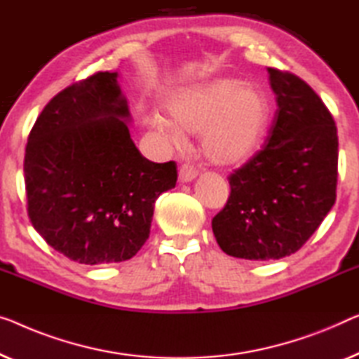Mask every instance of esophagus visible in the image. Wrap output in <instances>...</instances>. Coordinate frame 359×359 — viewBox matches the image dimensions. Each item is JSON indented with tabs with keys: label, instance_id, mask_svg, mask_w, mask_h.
<instances>
[{
	"label": "esophagus",
	"instance_id": "obj_1",
	"mask_svg": "<svg viewBox=\"0 0 359 359\" xmlns=\"http://www.w3.org/2000/svg\"><path fill=\"white\" fill-rule=\"evenodd\" d=\"M198 175V170L195 168H191L189 164H184L179 169V182L182 184H189V182H194Z\"/></svg>",
	"mask_w": 359,
	"mask_h": 359
}]
</instances>
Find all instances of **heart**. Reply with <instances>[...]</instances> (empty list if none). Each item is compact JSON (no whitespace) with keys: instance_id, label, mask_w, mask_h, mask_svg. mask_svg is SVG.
Wrapping results in <instances>:
<instances>
[{"instance_id":"b5f03b06","label":"heart","mask_w":359,"mask_h":359,"mask_svg":"<svg viewBox=\"0 0 359 359\" xmlns=\"http://www.w3.org/2000/svg\"><path fill=\"white\" fill-rule=\"evenodd\" d=\"M167 117L151 112L147 126L174 145L185 132H201V151L216 165L250 161L263 145L271 103L263 90L232 77H214L174 88L163 100Z\"/></svg>"}]
</instances>
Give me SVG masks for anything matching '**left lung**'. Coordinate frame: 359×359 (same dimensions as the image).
<instances>
[{"label": "left lung", "mask_w": 359, "mask_h": 359, "mask_svg": "<svg viewBox=\"0 0 359 359\" xmlns=\"http://www.w3.org/2000/svg\"><path fill=\"white\" fill-rule=\"evenodd\" d=\"M277 112L269 142L229 177L231 196L212 219L224 253L280 259L306 243L335 203L339 137L316 92L293 74L267 69Z\"/></svg>", "instance_id": "left-lung-1"}]
</instances>
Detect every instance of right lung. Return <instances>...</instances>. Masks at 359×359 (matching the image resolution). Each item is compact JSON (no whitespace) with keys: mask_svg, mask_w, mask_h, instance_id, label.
Returning a JSON list of instances; mask_svg holds the SVG:
<instances>
[{"mask_svg":"<svg viewBox=\"0 0 359 359\" xmlns=\"http://www.w3.org/2000/svg\"><path fill=\"white\" fill-rule=\"evenodd\" d=\"M117 72L57 93L32 128L25 190L32 226L82 264L133 258L149 237L154 201L177 182L175 163L142 156Z\"/></svg>","mask_w":359,"mask_h":359,"instance_id":"add662e5","label":"right lung"}]
</instances>
